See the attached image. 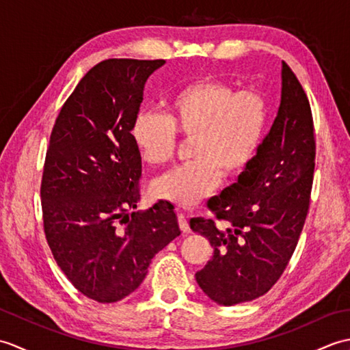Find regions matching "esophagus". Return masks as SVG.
<instances>
[{"instance_id":"esophagus-1","label":"esophagus","mask_w":350,"mask_h":350,"mask_svg":"<svg viewBox=\"0 0 350 350\" xmlns=\"http://www.w3.org/2000/svg\"><path fill=\"white\" fill-rule=\"evenodd\" d=\"M177 221H179V227L183 233H189V224L187 219V215L182 213L180 211H177Z\"/></svg>"}]
</instances>
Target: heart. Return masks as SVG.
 I'll return each mask as SVG.
<instances>
[{
    "label": "heart",
    "instance_id": "1",
    "mask_svg": "<svg viewBox=\"0 0 350 350\" xmlns=\"http://www.w3.org/2000/svg\"><path fill=\"white\" fill-rule=\"evenodd\" d=\"M266 96L213 78L182 85L167 100L165 116L141 111L133 118L131 137L139 158L150 167L173 159L177 133L192 138V162L158 177L150 185L156 200L192 207L219 187L222 173L241 177L258 156L269 126Z\"/></svg>",
    "mask_w": 350,
    "mask_h": 350
}]
</instances>
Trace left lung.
I'll list each match as a JSON object with an SVG mask.
<instances>
[{
	"label": "left lung",
	"mask_w": 350,
	"mask_h": 350,
	"mask_svg": "<svg viewBox=\"0 0 350 350\" xmlns=\"http://www.w3.org/2000/svg\"><path fill=\"white\" fill-rule=\"evenodd\" d=\"M316 158L307 94L282 62L281 102L252 165L209 207L228 228L192 218V232L209 239L213 256L196 273L200 288L219 306L265 295L292 257L307 218Z\"/></svg>",
	"instance_id": "left-lung-1"
}]
</instances>
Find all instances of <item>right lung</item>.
Wrapping results in <instances>:
<instances>
[{
	"label": "right lung",
	"instance_id": "obj_1",
	"mask_svg": "<svg viewBox=\"0 0 350 350\" xmlns=\"http://www.w3.org/2000/svg\"><path fill=\"white\" fill-rule=\"evenodd\" d=\"M165 60L109 58L85 73L51 133L42 177L43 227L66 277L102 304L131 295L154 254L180 234L173 207L139 202L131 137L147 78Z\"/></svg>",
	"mask_w": 350,
	"mask_h": 350
}]
</instances>
